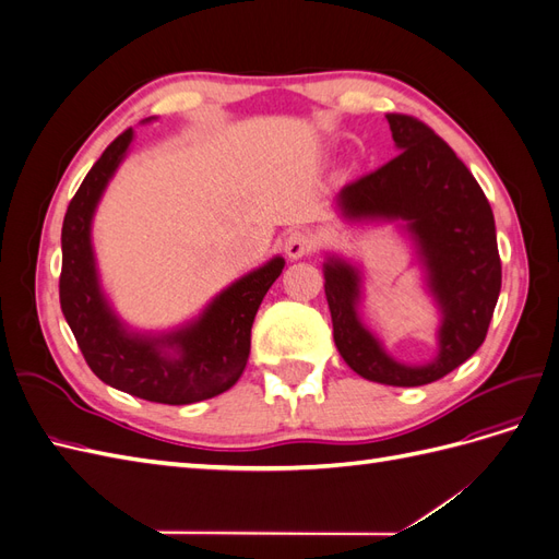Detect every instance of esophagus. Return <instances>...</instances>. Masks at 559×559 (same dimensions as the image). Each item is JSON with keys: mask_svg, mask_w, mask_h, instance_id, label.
I'll return each mask as SVG.
<instances>
[{"mask_svg": "<svg viewBox=\"0 0 559 559\" xmlns=\"http://www.w3.org/2000/svg\"><path fill=\"white\" fill-rule=\"evenodd\" d=\"M314 249V235L308 230H294L286 235L284 251L289 259H302Z\"/></svg>", "mask_w": 559, "mask_h": 559, "instance_id": "1", "label": "esophagus"}]
</instances>
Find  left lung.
Segmentation results:
<instances>
[{
    "label": "left lung",
    "instance_id": "obj_1",
    "mask_svg": "<svg viewBox=\"0 0 559 559\" xmlns=\"http://www.w3.org/2000/svg\"><path fill=\"white\" fill-rule=\"evenodd\" d=\"M401 154L337 195L352 222L401 218L413 235L427 284L441 310L438 357L405 366L382 349L359 319V270L343 259L324 263L333 341L345 364L366 380L419 386L441 380L476 352L501 292V259L492 207L454 151L419 118L386 114Z\"/></svg>",
    "mask_w": 559,
    "mask_h": 559
}]
</instances>
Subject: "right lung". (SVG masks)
<instances>
[{"label": "right lung", "instance_id": "1", "mask_svg": "<svg viewBox=\"0 0 559 559\" xmlns=\"http://www.w3.org/2000/svg\"><path fill=\"white\" fill-rule=\"evenodd\" d=\"M132 128L118 134L79 186L62 222L60 308L93 373L144 401L189 405L224 394L249 359L251 324L263 296L282 275L275 257L218 294L195 321L165 335L130 333L99 289L91 222L116 167L126 158Z\"/></svg>", "mask_w": 559, "mask_h": 559}]
</instances>
